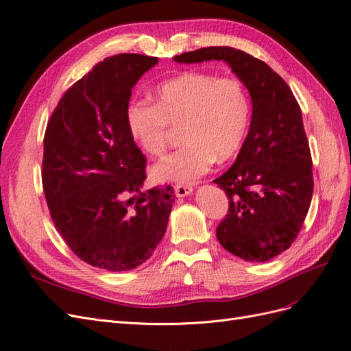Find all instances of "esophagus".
<instances>
[{
	"label": "esophagus",
	"mask_w": 351,
	"mask_h": 351,
	"mask_svg": "<svg viewBox=\"0 0 351 351\" xmlns=\"http://www.w3.org/2000/svg\"><path fill=\"white\" fill-rule=\"evenodd\" d=\"M175 194L176 197H186L192 192V186L191 185H184V184H176L175 186Z\"/></svg>",
	"instance_id": "esophagus-1"
}]
</instances>
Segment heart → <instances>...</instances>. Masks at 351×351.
Wrapping results in <instances>:
<instances>
[{
    "label": "heart",
    "mask_w": 351,
    "mask_h": 351,
    "mask_svg": "<svg viewBox=\"0 0 351 351\" xmlns=\"http://www.w3.org/2000/svg\"><path fill=\"white\" fill-rule=\"evenodd\" d=\"M154 105L134 99L127 127L134 143L147 156L166 150L169 125L179 127L185 143L152 167L159 182L194 184L219 160L233 157L246 137L251 104L243 84L232 77L188 71L160 83Z\"/></svg>",
    "instance_id": "1"
}]
</instances>
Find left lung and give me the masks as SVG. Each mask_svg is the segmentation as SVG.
Listing matches in <instances>:
<instances>
[{"label": "left lung", "mask_w": 351, "mask_h": 351, "mask_svg": "<svg viewBox=\"0 0 351 351\" xmlns=\"http://www.w3.org/2000/svg\"><path fill=\"white\" fill-rule=\"evenodd\" d=\"M173 60L228 62L251 95L250 132L233 166L214 179L229 198L216 233L226 251L265 263L295 242L312 199V157L298 100L264 61L239 49L201 48Z\"/></svg>", "instance_id": "obj_1"}]
</instances>
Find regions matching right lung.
<instances>
[{
  "instance_id": "1",
  "label": "right lung",
  "mask_w": 351,
  "mask_h": 351,
  "mask_svg": "<svg viewBox=\"0 0 351 351\" xmlns=\"http://www.w3.org/2000/svg\"><path fill=\"white\" fill-rule=\"evenodd\" d=\"M157 62L140 53L100 61L64 93L45 131L42 185L52 221L92 267L141 265L167 228L173 188L140 192L145 157L125 118L132 87Z\"/></svg>"
}]
</instances>
